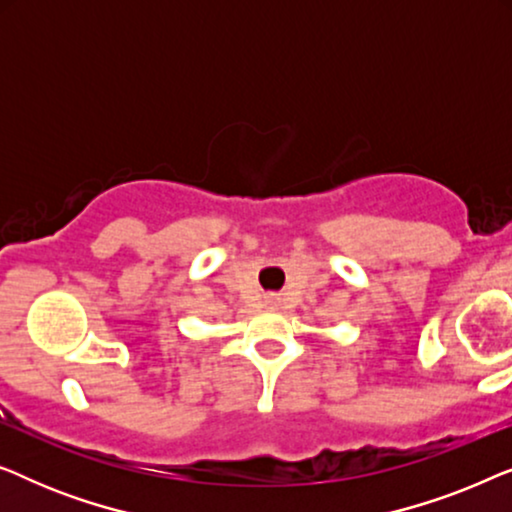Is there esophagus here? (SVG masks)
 I'll use <instances>...</instances> for the list:
<instances>
[{
    "label": "esophagus",
    "instance_id": "34e87169",
    "mask_svg": "<svg viewBox=\"0 0 512 512\" xmlns=\"http://www.w3.org/2000/svg\"><path fill=\"white\" fill-rule=\"evenodd\" d=\"M265 303H268V305H277V298H272V296H270L268 300H265Z\"/></svg>",
    "mask_w": 512,
    "mask_h": 512
}]
</instances>
